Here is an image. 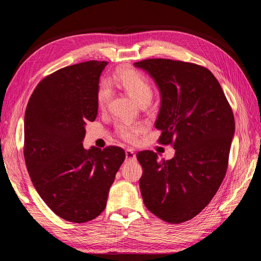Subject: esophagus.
Wrapping results in <instances>:
<instances>
[{"mask_svg": "<svg viewBox=\"0 0 261 261\" xmlns=\"http://www.w3.org/2000/svg\"><path fill=\"white\" fill-rule=\"evenodd\" d=\"M125 155H126V160L127 161H135L136 160V154L130 149L125 150Z\"/></svg>", "mask_w": 261, "mask_h": 261, "instance_id": "34e87169", "label": "esophagus"}]
</instances>
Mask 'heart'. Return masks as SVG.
<instances>
[{"instance_id":"obj_1","label":"heart","mask_w":261,"mask_h":261,"mask_svg":"<svg viewBox=\"0 0 261 261\" xmlns=\"http://www.w3.org/2000/svg\"><path fill=\"white\" fill-rule=\"evenodd\" d=\"M124 90L137 102L140 107H146L150 103L153 97V89L151 84L141 74L139 70L132 67L120 68L114 74L110 82ZM112 98V89L107 83H102L99 86L97 92V105L101 111L107 110ZM144 132L141 125L135 124H118L116 126V135L126 143H136L139 135Z\"/></svg>"}]
</instances>
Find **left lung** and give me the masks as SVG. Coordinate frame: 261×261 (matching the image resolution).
Segmentation results:
<instances>
[{"instance_id":"obj_1","label":"left lung","mask_w":261,"mask_h":261,"mask_svg":"<svg viewBox=\"0 0 261 261\" xmlns=\"http://www.w3.org/2000/svg\"><path fill=\"white\" fill-rule=\"evenodd\" d=\"M159 87L161 108L154 126L161 145L175 155L158 160L139 151V186L144 203L172 224L185 222L208 206L225 176L235 130L230 103L217 78L206 67L170 59L136 62Z\"/></svg>"}]
</instances>
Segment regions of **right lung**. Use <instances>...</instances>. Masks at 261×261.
<instances>
[{"mask_svg": "<svg viewBox=\"0 0 261 261\" xmlns=\"http://www.w3.org/2000/svg\"><path fill=\"white\" fill-rule=\"evenodd\" d=\"M106 61L63 67L39 83L25 113L23 156L38 194L57 216L84 223L107 206L125 159L121 147H83L85 125L96 120Z\"/></svg>", "mask_w": 261, "mask_h": 261, "instance_id": "add662e5", "label": "right lung"}]
</instances>
